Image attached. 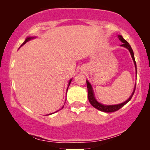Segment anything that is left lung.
Listing matches in <instances>:
<instances>
[{
	"label": "left lung",
	"instance_id": "8db88e82",
	"mask_svg": "<svg viewBox=\"0 0 150 150\" xmlns=\"http://www.w3.org/2000/svg\"><path fill=\"white\" fill-rule=\"evenodd\" d=\"M117 36H118L119 40H120L121 42H122V44L121 45V46L124 47V48H127L129 50V52H130L131 57H132V60H133V61H134V67H135V69H136V71H137L136 61H135V59H134V52H133V50H132V48H131L130 45L128 44V42H127V41H126L124 38H123V37L122 35H117ZM87 91H88V99H89L90 104H91L94 108H97L98 110H100V111H103L105 112H112L117 111V110L120 109V108L123 107L125 104H127L129 101H130V100H131V98H132V97L133 94H134V93L135 87H136V84H135L134 90H133L132 94H131V96L129 97L128 100H126V101L124 102H122V103L118 104H114V105H105V104H102L101 103H100L99 102L97 101V100H96V98H95V95H94L93 87H92L91 85L90 84V83L87 81Z\"/></svg>",
	"mask_w": 150,
	"mask_h": 150
}]
</instances>
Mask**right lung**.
<instances>
[{
  "instance_id": "add662e5",
  "label": "right lung",
  "mask_w": 150,
  "mask_h": 150,
  "mask_svg": "<svg viewBox=\"0 0 150 150\" xmlns=\"http://www.w3.org/2000/svg\"><path fill=\"white\" fill-rule=\"evenodd\" d=\"M34 38H35V37H27V38H26V40H25V41H24V42H23V44H22V45H21V46H23L24 44H25L26 42H28V41H30V40H33V39H34ZM20 46V47H21ZM72 81V79H71L70 80H69V83H68V87L69 86V85H70V83H71V81ZM68 87H67V89H68ZM65 101H66V100H65ZM63 108V106L62 107V108ZM61 110V109H60ZM59 110H57V111H59ZM57 111H56V112H57ZM53 113H54V112H53ZM52 113H50V114H48V115H52Z\"/></svg>"
}]
</instances>
